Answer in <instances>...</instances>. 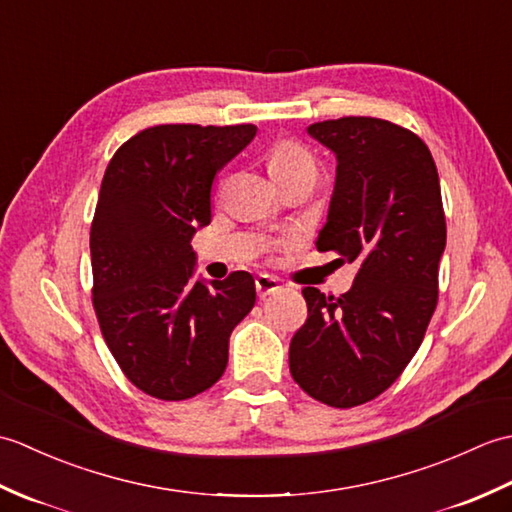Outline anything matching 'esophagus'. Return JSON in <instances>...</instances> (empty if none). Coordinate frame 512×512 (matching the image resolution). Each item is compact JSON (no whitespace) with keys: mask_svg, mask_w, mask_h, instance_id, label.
Masks as SVG:
<instances>
[{"mask_svg":"<svg viewBox=\"0 0 512 512\" xmlns=\"http://www.w3.org/2000/svg\"><path fill=\"white\" fill-rule=\"evenodd\" d=\"M255 288H257V295L262 297V299L268 297V295H275L277 290H281L279 281L275 277H270V275H259L255 279Z\"/></svg>","mask_w":512,"mask_h":512,"instance_id":"esophagus-1","label":"esophagus"}]
</instances>
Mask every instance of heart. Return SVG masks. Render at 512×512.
Returning <instances> with one entry per match:
<instances>
[{
	"mask_svg": "<svg viewBox=\"0 0 512 512\" xmlns=\"http://www.w3.org/2000/svg\"><path fill=\"white\" fill-rule=\"evenodd\" d=\"M297 171L317 173V165H314V158L310 156L308 149L292 143V140H284V143H279L273 149V154H270V173L279 178Z\"/></svg>",
	"mask_w": 512,
	"mask_h": 512,
	"instance_id": "heart-1",
	"label": "heart"
}]
</instances>
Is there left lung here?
<instances>
[{
	"instance_id": "1",
	"label": "left lung",
	"mask_w": 512,
	"mask_h": 512,
	"mask_svg": "<svg viewBox=\"0 0 512 512\" xmlns=\"http://www.w3.org/2000/svg\"><path fill=\"white\" fill-rule=\"evenodd\" d=\"M336 156L321 253L358 266L352 288H303L308 319L290 341V374L314 400L356 407L394 383L438 306L447 246L440 180L429 147L383 118L345 116L308 127Z\"/></svg>"
}]
</instances>
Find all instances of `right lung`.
Instances as JSON below:
<instances>
[{
    "instance_id": "add662e5",
    "label": "right lung",
    "mask_w": 512,
    "mask_h": 512,
    "mask_svg": "<svg viewBox=\"0 0 512 512\" xmlns=\"http://www.w3.org/2000/svg\"><path fill=\"white\" fill-rule=\"evenodd\" d=\"M255 125H156L118 147L101 182L90 253L103 339L145 394L187 400L222 378L228 339L255 306L244 270L193 279L191 239L211 222L215 173Z\"/></svg>"
}]
</instances>
